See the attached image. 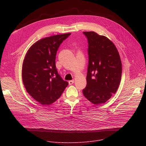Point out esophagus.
Masks as SVG:
<instances>
[{"mask_svg": "<svg viewBox=\"0 0 146 146\" xmlns=\"http://www.w3.org/2000/svg\"><path fill=\"white\" fill-rule=\"evenodd\" d=\"M74 82V81L73 80H70V81H69V85H72Z\"/></svg>", "mask_w": 146, "mask_h": 146, "instance_id": "1", "label": "esophagus"}]
</instances>
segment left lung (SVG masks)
Masks as SVG:
<instances>
[{
    "label": "left lung",
    "mask_w": 146,
    "mask_h": 146,
    "mask_svg": "<svg viewBox=\"0 0 146 146\" xmlns=\"http://www.w3.org/2000/svg\"><path fill=\"white\" fill-rule=\"evenodd\" d=\"M88 42L89 62L84 96L94 105L107 102L117 92L121 80L119 52L107 37L95 32H83Z\"/></svg>",
    "instance_id": "left-lung-1"
}]
</instances>
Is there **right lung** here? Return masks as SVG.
Masks as SVG:
<instances>
[{"label": "right lung", "mask_w": 146, "mask_h": 146, "mask_svg": "<svg viewBox=\"0 0 146 146\" xmlns=\"http://www.w3.org/2000/svg\"><path fill=\"white\" fill-rule=\"evenodd\" d=\"M70 33L41 38L28 50L22 68V78L27 92L41 105H50L60 98L68 82L58 74L56 51Z\"/></svg>", "instance_id": "1"}]
</instances>
